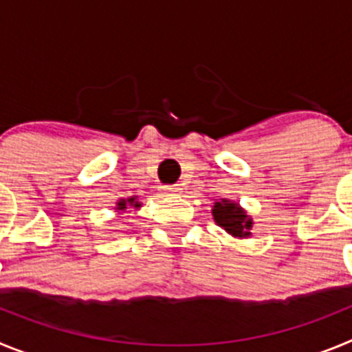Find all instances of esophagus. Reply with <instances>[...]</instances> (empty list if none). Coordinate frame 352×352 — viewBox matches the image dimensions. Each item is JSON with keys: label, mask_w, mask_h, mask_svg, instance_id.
I'll return each mask as SVG.
<instances>
[{"label": "esophagus", "mask_w": 352, "mask_h": 352, "mask_svg": "<svg viewBox=\"0 0 352 352\" xmlns=\"http://www.w3.org/2000/svg\"><path fill=\"white\" fill-rule=\"evenodd\" d=\"M162 190H164V194H167V195H178L179 186L178 185H164L162 186Z\"/></svg>", "instance_id": "1"}]
</instances>
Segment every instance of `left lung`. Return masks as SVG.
I'll return each instance as SVG.
<instances>
[{
    "instance_id": "left-lung-1",
    "label": "left lung",
    "mask_w": 352,
    "mask_h": 352,
    "mask_svg": "<svg viewBox=\"0 0 352 352\" xmlns=\"http://www.w3.org/2000/svg\"><path fill=\"white\" fill-rule=\"evenodd\" d=\"M214 222L223 227L229 234L238 236V238H247L250 236L252 220L248 219L245 211L238 208V204L222 201V203H214L213 206Z\"/></svg>"
}]
</instances>
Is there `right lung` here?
Instances as JSON below:
<instances>
[{
    "label": "right lung",
    "mask_w": 352,
    "mask_h": 352,
    "mask_svg": "<svg viewBox=\"0 0 352 352\" xmlns=\"http://www.w3.org/2000/svg\"><path fill=\"white\" fill-rule=\"evenodd\" d=\"M126 204H130V206H133V208L141 206V204H139L138 201H135V199H133V197L132 199H126V201H125V199H121L120 203H118V210H125Z\"/></svg>",
    "instance_id": "obj_1"
}]
</instances>
